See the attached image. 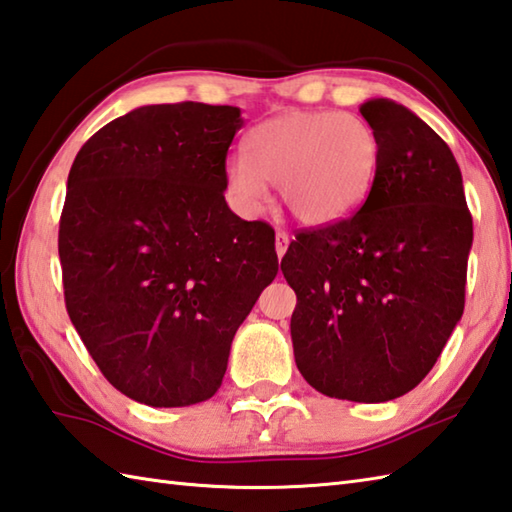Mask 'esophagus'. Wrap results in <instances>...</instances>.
Listing matches in <instances>:
<instances>
[{
	"label": "esophagus",
	"mask_w": 512,
	"mask_h": 512,
	"mask_svg": "<svg viewBox=\"0 0 512 512\" xmlns=\"http://www.w3.org/2000/svg\"><path fill=\"white\" fill-rule=\"evenodd\" d=\"M287 247H289V234L283 232V229H278V232H276V254H278V258L285 256Z\"/></svg>",
	"instance_id": "obj_1"
}]
</instances>
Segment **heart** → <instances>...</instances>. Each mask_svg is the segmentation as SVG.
I'll return each mask as SVG.
<instances>
[{
	"instance_id": "heart-1",
	"label": "heart",
	"mask_w": 512,
	"mask_h": 512,
	"mask_svg": "<svg viewBox=\"0 0 512 512\" xmlns=\"http://www.w3.org/2000/svg\"><path fill=\"white\" fill-rule=\"evenodd\" d=\"M380 143L371 125L347 112L294 110L247 134L245 154L229 159L227 192L238 212L263 210L267 184L276 183L300 223L325 227L349 218L369 196Z\"/></svg>"
}]
</instances>
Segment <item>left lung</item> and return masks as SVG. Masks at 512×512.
<instances>
[{
    "mask_svg": "<svg viewBox=\"0 0 512 512\" xmlns=\"http://www.w3.org/2000/svg\"><path fill=\"white\" fill-rule=\"evenodd\" d=\"M360 112L380 143L367 201L298 232L280 269L298 298L302 378L329 398L373 404L415 389L460 322L473 218L440 134L391 99Z\"/></svg>",
    "mask_w": 512,
    "mask_h": 512,
    "instance_id": "1",
    "label": "left lung"
}]
</instances>
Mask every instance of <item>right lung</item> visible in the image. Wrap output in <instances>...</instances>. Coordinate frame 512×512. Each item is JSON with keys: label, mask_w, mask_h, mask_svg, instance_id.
<instances>
[{"label": "right lung", "mask_w": 512, "mask_h": 512, "mask_svg": "<svg viewBox=\"0 0 512 512\" xmlns=\"http://www.w3.org/2000/svg\"><path fill=\"white\" fill-rule=\"evenodd\" d=\"M241 110L143 106L83 143L59 260L68 316L114 389L148 406L210 400L229 347L278 274L274 229L225 203Z\"/></svg>", "instance_id": "add662e5"}]
</instances>
